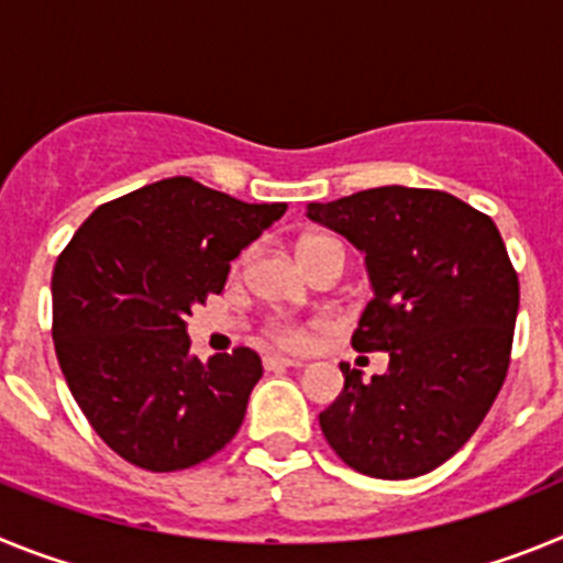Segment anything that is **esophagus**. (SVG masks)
<instances>
[{"instance_id":"34e87169","label":"esophagus","mask_w":563,"mask_h":563,"mask_svg":"<svg viewBox=\"0 0 563 563\" xmlns=\"http://www.w3.org/2000/svg\"><path fill=\"white\" fill-rule=\"evenodd\" d=\"M301 366H305V361H298V357H265V369H301Z\"/></svg>"}]
</instances>
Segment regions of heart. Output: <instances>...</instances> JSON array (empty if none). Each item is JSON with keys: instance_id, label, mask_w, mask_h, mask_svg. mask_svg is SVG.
I'll list each match as a JSON object with an SVG mask.
<instances>
[{"instance_id": "b5f03b06", "label": "heart", "mask_w": 563, "mask_h": 563, "mask_svg": "<svg viewBox=\"0 0 563 563\" xmlns=\"http://www.w3.org/2000/svg\"><path fill=\"white\" fill-rule=\"evenodd\" d=\"M332 247H338V242H332V239L307 236L301 239V245H298V256H301L305 267L310 271L312 262H316L324 251H332ZM265 335L271 338L276 346H285V350H305L307 343H310V332L301 324H290V321H273V324H267Z\"/></svg>"}]
</instances>
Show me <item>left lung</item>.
<instances>
[{"mask_svg":"<svg viewBox=\"0 0 563 563\" xmlns=\"http://www.w3.org/2000/svg\"><path fill=\"white\" fill-rule=\"evenodd\" d=\"M307 217L366 253L372 301L352 346L389 352L318 415L330 449L357 474L411 479L471 440L510 366L519 276L499 228L454 194L383 186L310 202Z\"/></svg>","mask_w":563,"mask_h":563,"instance_id":"obj_1","label":"left lung"}]
</instances>
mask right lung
Listing matches in <instances>:
<instances>
[{
    "instance_id": "obj_1",
    "label": "right lung",
    "mask_w": 563,
    "mask_h": 563,
    "mask_svg": "<svg viewBox=\"0 0 563 563\" xmlns=\"http://www.w3.org/2000/svg\"><path fill=\"white\" fill-rule=\"evenodd\" d=\"M287 211L168 177L107 202L53 271V343L78 409L118 456L154 474L200 465L245 420L262 357L200 361L186 318Z\"/></svg>"
}]
</instances>
